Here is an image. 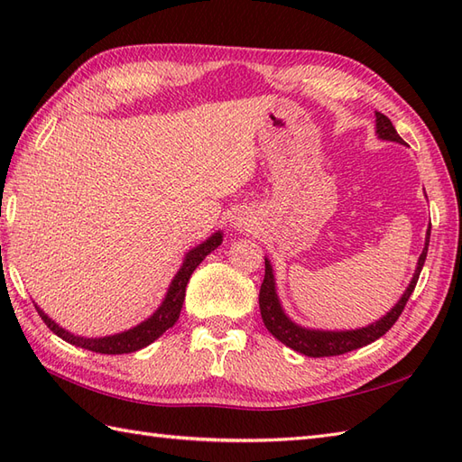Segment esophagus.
I'll return each instance as SVG.
<instances>
[{"label": "esophagus", "mask_w": 462, "mask_h": 462, "mask_svg": "<svg viewBox=\"0 0 462 462\" xmlns=\"http://www.w3.org/2000/svg\"><path fill=\"white\" fill-rule=\"evenodd\" d=\"M234 226H238V228H250L248 217H236V218H234Z\"/></svg>", "instance_id": "esophagus-1"}]
</instances>
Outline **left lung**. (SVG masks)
<instances>
[{"label":"left lung","instance_id":"obj_1","mask_svg":"<svg viewBox=\"0 0 462 462\" xmlns=\"http://www.w3.org/2000/svg\"><path fill=\"white\" fill-rule=\"evenodd\" d=\"M376 134L380 139H385V142H395V143H403V139L400 134L395 132V127L392 122L385 117L383 114L376 112ZM429 236H431V230H427V238H425V248L417 260L415 273L411 277L410 285H407L405 293L395 307L385 313L376 323H372L368 327H362L356 330H315V328H305L299 327L289 319L280 303V297L275 293V277L270 260L265 257V275H263V283L260 289V310H262V319L265 328L272 332V335L283 342L285 346L293 348L297 352L305 354V356L310 358H323V356H338V354H345L350 350H356L370 345V342L378 340L388 332L395 320L400 319L402 310L405 309L407 299L411 297L413 289L417 285V280H420V273L423 270L425 257H427V248H429Z\"/></svg>","mask_w":462,"mask_h":462}]
</instances>
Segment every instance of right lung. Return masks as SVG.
<instances>
[{
    "label": "right lung",
    "mask_w": 462,
    "mask_h": 462,
    "mask_svg": "<svg viewBox=\"0 0 462 462\" xmlns=\"http://www.w3.org/2000/svg\"><path fill=\"white\" fill-rule=\"evenodd\" d=\"M220 244H222V232L218 230L217 234H212L207 242H202V244L197 245V248H192L185 255V262H182L180 270L173 277V282H171L163 303L159 305L155 313L149 317L147 320H143V323H139L137 327H134L130 330L117 332V335L104 337V338L77 337V335H72V332L59 327L55 320L49 319L37 305H35V309H37L39 317L45 320V325L52 332H55L57 337L70 342V345H74V346H80V348L92 350V352H100V354H130V352H135L139 348H145L147 345H152V342L163 335L167 328H171L177 323V319L180 315V309H182V301H185L187 283L190 280L192 272H195L199 263L205 260V257L210 252L217 250Z\"/></svg>",
    "instance_id": "1"
}]
</instances>
